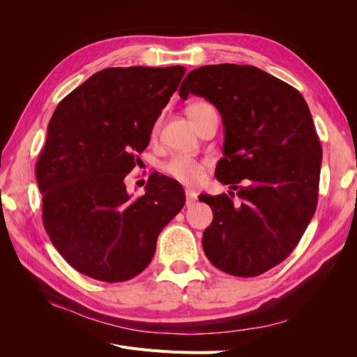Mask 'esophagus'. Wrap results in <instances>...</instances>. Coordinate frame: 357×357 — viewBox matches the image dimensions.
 <instances>
[{
	"label": "esophagus",
	"mask_w": 357,
	"mask_h": 357,
	"mask_svg": "<svg viewBox=\"0 0 357 357\" xmlns=\"http://www.w3.org/2000/svg\"><path fill=\"white\" fill-rule=\"evenodd\" d=\"M197 199H198L197 193L190 189H186V205L188 207H192V205L197 202Z\"/></svg>",
	"instance_id": "34e87169"
}]
</instances>
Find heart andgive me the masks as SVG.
I'll list each match as a JSON object with an SVG mask.
<instances>
[{
    "label": "heart",
    "instance_id": "heart-1",
    "mask_svg": "<svg viewBox=\"0 0 357 357\" xmlns=\"http://www.w3.org/2000/svg\"><path fill=\"white\" fill-rule=\"evenodd\" d=\"M208 110H214V107L205 101H198L188 107V114L193 121V123L197 125L199 122V119L202 117V114ZM158 129H159V121H156L153 125V129H152L153 135L158 132ZM162 169H164V172L168 177L183 183V185H195V183H198L202 177L205 164L201 160H197L185 155H176L165 162Z\"/></svg>",
    "mask_w": 357,
    "mask_h": 357
}]
</instances>
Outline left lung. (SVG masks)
<instances>
[{"mask_svg":"<svg viewBox=\"0 0 357 357\" xmlns=\"http://www.w3.org/2000/svg\"><path fill=\"white\" fill-rule=\"evenodd\" d=\"M178 93L219 110L225 144L215 178L238 190V201L234 192L199 197L213 210L204 252L226 274L261 275L291 253L317 207L321 146L308 105L283 80L236 63L190 71Z\"/></svg>","mask_w":357,"mask_h":357,"instance_id":"left-lung-1","label":"left lung"}]
</instances>
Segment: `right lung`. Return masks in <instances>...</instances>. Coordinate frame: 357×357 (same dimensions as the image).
Returning a JSON list of instances; mask_svg holds the SVG:
<instances>
[{"instance_id": "add662e5", "label": "right lung", "mask_w": 357, "mask_h": 357, "mask_svg": "<svg viewBox=\"0 0 357 357\" xmlns=\"http://www.w3.org/2000/svg\"><path fill=\"white\" fill-rule=\"evenodd\" d=\"M185 73L181 66L105 68L53 113L36 168L43 225L79 273L107 283L138 275L185 205L178 183L158 172L138 198L123 181Z\"/></svg>"}]
</instances>
